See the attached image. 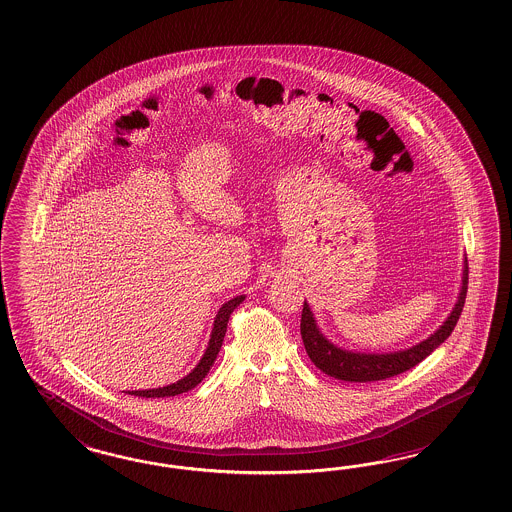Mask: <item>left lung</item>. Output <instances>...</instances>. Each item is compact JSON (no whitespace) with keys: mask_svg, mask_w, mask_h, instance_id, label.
I'll list each match as a JSON object with an SVG mask.
<instances>
[{"mask_svg":"<svg viewBox=\"0 0 512 512\" xmlns=\"http://www.w3.org/2000/svg\"><path fill=\"white\" fill-rule=\"evenodd\" d=\"M467 281H469V267L465 260L462 290H460L458 301H456L450 316L446 318L445 324L433 335H429L428 339H424L422 343L407 348V350L390 352V354H365V352H352V350L335 347L322 335V331L318 330L313 311L309 309V305L305 301L303 311H301V339H303L305 350H307L311 362L322 373L330 375L333 379L347 380V382H371V380L396 377L399 373L413 369L414 365H418L424 358H428L435 348L448 339V335L456 328L463 311Z\"/></svg>","mask_w":512,"mask_h":512,"instance_id":"1","label":"left lung"}]
</instances>
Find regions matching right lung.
<instances>
[{"label":"right lung","instance_id":"obj_1","mask_svg":"<svg viewBox=\"0 0 512 512\" xmlns=\"http://www.w3.org/2000/svg\"><path fill=\"white\" fill-rule=\"evenodd\" d=\"M243 299H245V296L233 297V299H230L228 303H224V305L220 307V311L216 314L215 326H213V333H211V339H209L207 350H205L203 358L199 360L198 365L194 367V371H192V373H188L184 379L177 380V382H173V384H169V386H164V388L132 390V392H128V394H132V396L137 397H171L184 394V392L192 390L194 386H198L199 382L205 379V375L209 373V369L213 367L216 356H218V352H220L222 341H224V335H226V330H228L230 314L233 313V309H235L239 303H243Z\"/></svg>","mask_w":512,"mask_h":512}]
</instances>
